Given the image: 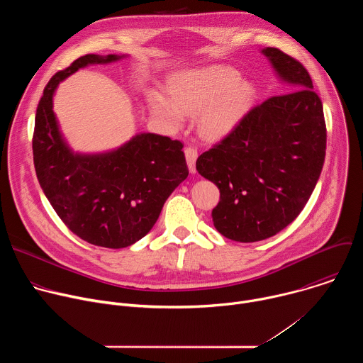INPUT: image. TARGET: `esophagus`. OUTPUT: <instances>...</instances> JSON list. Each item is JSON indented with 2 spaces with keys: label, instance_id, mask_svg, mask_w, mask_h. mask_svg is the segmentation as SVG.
I'll use <instances>...</instances> for the list:
<instances>
[{
  "label": "esophagus",
  "instance_id": "esophagus-1",
  "mask_svg": "<svg viewBox=\"0 0 363 363\" xmlns=\"http://www.w3.org/2000/svg\"><path fill=\"white\" fill-rule=\"evenodd\" d=\"M184 152H185V158H186L189 172L194 174L195 172V162H196V158H198V150L194 146H186Z\"/></svg>",
  "mask_w": 363,
  "mask_h": 363
}]
</instances>
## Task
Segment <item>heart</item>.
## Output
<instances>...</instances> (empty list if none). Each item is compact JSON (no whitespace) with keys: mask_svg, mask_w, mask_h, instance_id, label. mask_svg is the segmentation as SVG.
<instances>
[{"mask_svg":"<svg viewBox=\"0 0 363 363\" xmlns=\"http://www.w3.org/2000/svg\"><path fill=\"white\" fill-rule=\"evenodd\" d=\"M171 97L149 91L147 103L152 113L172 128H179L186 115L199 111L198 126L206 138H221L241 119L252 89L240 80V73L228 66H211L178 74L169 82Z\"/></svg>","mask_w":363,"mask_h":363,"instance_id":"b5f03b06","label":"heart"}]
</instances>
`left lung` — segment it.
Instances as JSON below:
<instances>
[{"mask_svg":"<svg viewBox=\"0 0 363 363\" xmlns=\"http://www.w3.org/2000/svg\"><path fill=\"white\" fill-rule=\"evenodd\" d=\"M263 53L290 83L289 93L250 109L196 160V171L220 189L214 227L240 242L266 240L297 218L326 155L323 106L308 72L279 48L267 47Z\"/></svg>","mask_w":363,"mask_h":363,"instance_id":"1","label":"left lung"}]
</instances>
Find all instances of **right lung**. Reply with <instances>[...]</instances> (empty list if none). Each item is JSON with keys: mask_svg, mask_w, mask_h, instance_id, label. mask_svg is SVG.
Here are the masks:
<instances>
[{"mask_svg": "<svg viewBox=\"0 0 363 363\" xmlns=\"http://www.w3.org/2000/svg\"><path fill=\"white\" fill-rule=\"evenodd\" d=\"M119 59L86 55L57 72L44 87L33 133L37 179L51 206L72 233L106 248H123L145 237L189 174L184 143L168 136L140 133L100 155H74L62 139L53 112L57 84L80 67Z\"/></svg>", "mask_w": 363, "mask_h": 363, "instance_id": "obj_1", "label": "right lung"}]
</instances>
